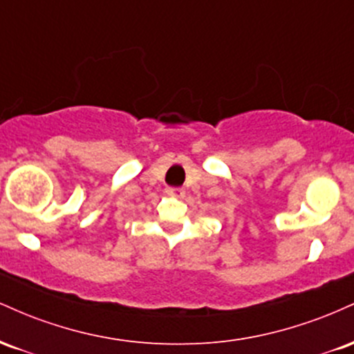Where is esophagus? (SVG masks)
<instances>
[{"label":"esophagus","mask_w":354,"mask_h":354,"mask_svg":"<svg viewBox=\"0 0 354 354\" xmlns=\"http://www.w3.org/2000/svg\"><path fill=\"white\" fill-rule=\"evenodd\" d=\"M168 194H183V188H166Z\"/></svg>","instance_id":"34e87169"}]
</instances>
